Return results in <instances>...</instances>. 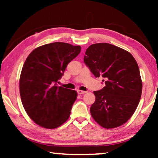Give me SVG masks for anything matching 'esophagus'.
<instances>
[{
	"mask_svg": "<svg viewBox=\"0 0 158 158\" xmlns=\"http://www.w3.org/2000/svg\"><path fill=\"white\" fill-rule=\"evenodd\" d=\"M77 93H78L79 95H83V94H85V93H86L87 91H83V90H77Z\"/></svg>",
	"mask_w": 158,
	"mask_h": 158,
	"instance_id": "esophagus-1",
	"label": "esophagus"
}]
</instances>
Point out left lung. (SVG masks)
<instances>
[{"mask_svg": "<svg viewBox=\"0 0 158 158\" xmlns=\"http://www.w3.org/2000/svg\"><path fill=\"white\" fill-rule=\"evenodd\" d=\"M84 63L95 77H102L105 86L94 91L90 109L93 119L110 129L126 123L139 102L142 81L137 61L127 51L108 43L90 45Z\"/></svg>", "mask_w": 158, "mask_h": 158, "instance_id": "left-lung-1", "label": "left lung"}]
</instances>
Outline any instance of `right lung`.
Here are the masks:
<instances>
[{
	"instance_id": "1",
	"label": "right lung",
	"mask_w": 158,
	"mask_h": 158,
	"mask_svg": "<svg viewBox=\"0 0 158 158\" xmlns=\"http://www.w3.org/2000/svg\"><path fill=\"white\" fill-rule=\"evenodd\" d=\"M80 46L53 42L35 49L26 58L19 79L20 96L28 116L41 127L54 129L69 118L76 90L58 86Z\"/></svg>"
}]
</instances>
